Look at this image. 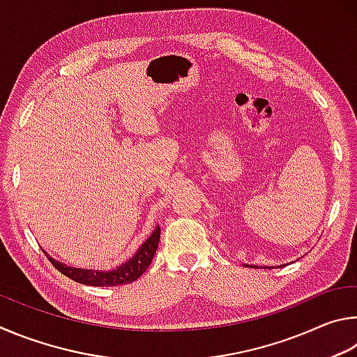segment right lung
<instances>
[{
    "mask_svg": "<svg viewBox=\"0 0 357 357\" xmlns=\"http://www.w3.org/2000/svg\"><path fill=\"white\" fill-rule=\"evenodd\" d=\"M160 234L161 230L156 226L153 234L144 241V245L137 249V252L131 257L127 264L121 265L112 271H96V270H81V268L67 266L64 264H59L54 259L47 255L48 260L52 261L56 270L61 271L68 279L75 280L78 284L92 285V287H116L130 284L142 276V273L147 270L149 265L152 264V259L156 252L160 243Z\"/></svg>",
    "mask_w": 357,
    "mask_h": 357,
    "instance_id": "add662e5",
    "label": "right lung"
}]
</instances>
